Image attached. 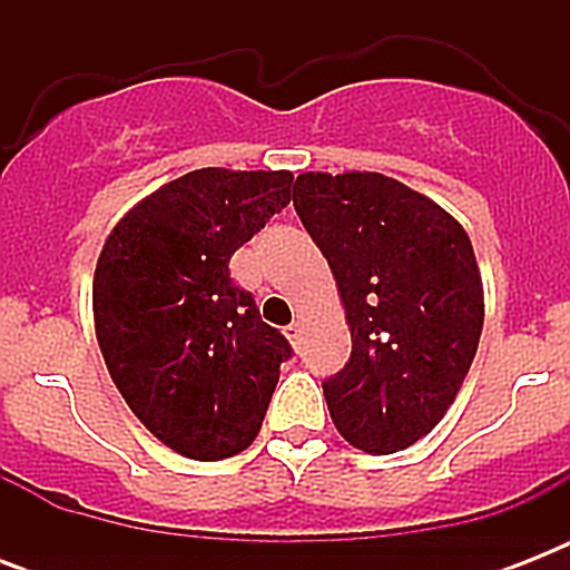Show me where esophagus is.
<instances>
[{
	"label": "esophagus",
	"instance_id": "obj_1",
	"mask_svg": "<svg viewBox=\"0 0 570 570\" xmlns=\"http://www.w3.org/2000/svg\"><path fill=\"white\" fill-rule=\"evenodd\" d=\"M284 334H286V340H289V343L298 348V340H302V325H298V322H293V325H286Z\"/></svg>",
	"mask_w": 570,
	"mask_h": 570
}]
</instances>
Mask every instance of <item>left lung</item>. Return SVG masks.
Masks as SVG:
<instances>
[{"label":"left lung","mask_w":570,"mask_h":570,"mask_svg":"<svg viewBox=\"0 0 570 570\" xmlns=\"http://www.w3.org/2000/svg\"><path fill=\"white\" fill-rule=\"evenodd\" d=\"M295 213L328 259L352 357L322 384L331 420L373 455L407 450L459 396L485 322L468 230L375 171L298 174Z\"/></svg>","instance_id":"1"}]
</instances>
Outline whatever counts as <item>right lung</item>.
<instances>
[{"label":"right lung","mask_w":570,"mask_h":570,"mask_svg":"<svg viewBox=\"0 0 570 570\" xmlns=\"http://www.w3.org/2000/svg\"><path fill=\"white\" fill-rule=\"evenodd\" d=\"M289 189V171H189L138 200L100 250L102 361L147 432L186 459L248 450L293 355L227 268Z\"/></svg>","instance_id":"right-lung-1"}]
</instances>
